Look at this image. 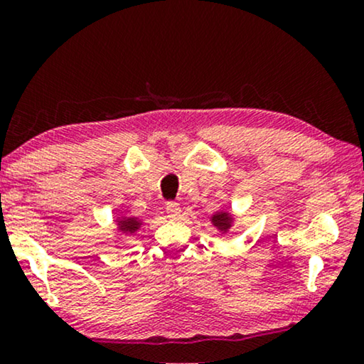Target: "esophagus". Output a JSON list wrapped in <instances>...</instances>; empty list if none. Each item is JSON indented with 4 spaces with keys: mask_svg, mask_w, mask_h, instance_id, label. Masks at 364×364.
<instances>
[{
    "mask_svg": "<svg viewBox=\"0 0 364 364\" xmlns=\"http://www.w3.org/2000/svg\"><path fill=\"white\" fill-rule=\"evenodd\" d=\"M166 212H167V217H171V218H177L178 215H181V205H178V203H177V202H173V200L167 202V205H166Z\"/></svg>",
    "mask_w": 364,
    "mask_h": 364,
    "instance_id": "obj_1",
    "label": "esophagus"
}]
</instances>
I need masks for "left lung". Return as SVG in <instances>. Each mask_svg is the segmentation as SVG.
<instances>
[{
	"instance_id": "obj_1",
	"label": "left lung",
	"mask_w": 364,
	"mask_h": 364,
	"mask_svg": "<svg viewBox=\"0 0 364 364\" xmlns=\"http://www.w3.org/2000/svg\"><path fill=\"white\" fill-rule=\"evenodd\" d=\"M212 222H213V225L220 228V230H227V228L230 227V215H228L227 212L215 213V215L212 217Z\"/></svg>"
}]
</instances>
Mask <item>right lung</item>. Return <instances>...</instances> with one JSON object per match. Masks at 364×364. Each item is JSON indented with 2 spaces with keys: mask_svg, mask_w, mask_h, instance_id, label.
Returning a JSON list of instances; mask_svg holds the SVG:
<instances>
[{
  "mask_svg": "<svg viewBox=\"0 0 364 364\" xmlns=\"http://www.w3.org/2000/svg\"><path fill=\"white\" fill-rule=\"evenodd\" d=\"M139 227H141V222L137 218H122V220H119V228H121L122 233H134Z\"/></svg>",
  "mask_w": 364,
  "mask_h": 364,
  "instance_id": "1",
  "label": "right lung"
}]
</instances>
